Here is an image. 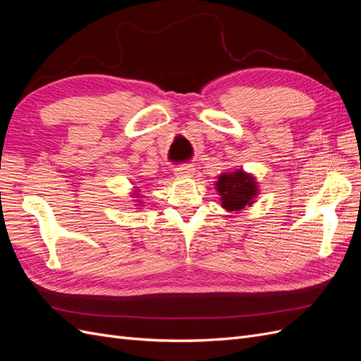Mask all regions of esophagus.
Segmentation results:
<instances>
[{"label":"esophagus","instance_id":"34e87169","mask_svg":"<svg viewBox=\"0 0 361 361\" xmlns=\"http://www.w3.org/2000/svg\"><path fill=\"white\" fill-rule=\"evenodd\" d=\"M194 173L195 169L191 164H180V166H178L176 170H174V174H176L178 178H191Z\"/></svg>","mask_w":361,"mask_h":361}]
</instances>
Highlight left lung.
Masks as SVG:
<instances>
[{
  "instance_id": "1",
  "label": "left lung",
  "mask_w": 361,
  "mask_h": 361,
  "mask_svg": "<svg viewBox=\"0 0 361 361\" xmlns=\"http://www.w3.org/2000/svg\"><path fill=\"white\" fill-rule=\"evenodd\" d=\"M216 191L221 195V204L227 211H241L253 203L257 194L255 179L243 170L223 173L215 183Z\"/></svg>"
}]
</instances>
